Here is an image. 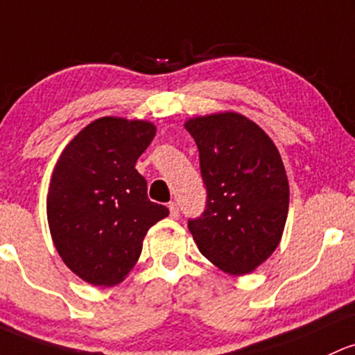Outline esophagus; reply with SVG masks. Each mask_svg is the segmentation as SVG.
<instances>
[{"label": "esophagus", "mask_w": 355, "mask_h": 355, "mask_svg": "<svg viewBox=\"0 0 355 355\" xmlns=\"http://www.w3.org/2000/svg\"><path fill=\"white\" fill-rule=\"evenodd\" d=\"M168 209H170V217H171V219H178V217H180V209H178L177 202H170Z\"/></svg>", "instance_id": "esophagus-1"}]
</instances>
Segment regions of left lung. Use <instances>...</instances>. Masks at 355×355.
<instances>
[{"label": "left lung", "mask_w": 355, "mask_h": 355, "mask_svg": "<svg viewBox=\"0 0 355 355\" xmlns=\"http://www.w3.org/2000/svg\"><path fill=\"white\" fill-rule=\"evenodd\" d=\"M196 139L205 209L189 219L198 249L229 275H246L278 248L290 187L282 157L263 130L237 112L185 123Z\"/></svg>", "instance_id": "left-lung-1"}]
</instances>
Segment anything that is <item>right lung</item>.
<instances>
[{"mask_svg": "<svg viewBox=\"0 0 355 355\" xmlns=\"http://www.w3.org/2000/svg\"><path fill=\"white\" fill-rule=\"evenodd\" d=\"M155 133L146 121L101 118L58 158L46 197L50 232L64 263L91 285L123 282L148 229L170 214L148 198L135 168Z\"/></svg>", "mask_w": 355, "mask_h": 355, "instance_id": "right-lung-1", "label": "right lung"}]
</instances>
